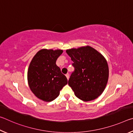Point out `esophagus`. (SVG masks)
Wrapping results in <instances>:
<instances>
[{"label":"esophagus","mask_w":133,"mask_h":133,"mask_svg":"<svg viewBox=\"0 0 133 133\" xmlns=\"http://www.w3.org/2000/svg\"><path fill=\"white\" fill-rule=\"evenodd\" d=\"M66 77H67V79L69 80V74H67V75H66Z\"/></svg>","instance_id":"esophagus-1"}]
</instances>
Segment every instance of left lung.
I'll use <instances>...</instances> for the list:
<instances>
[{"label": "left lung", "mask_w": 133, "mask_h": 133, "mask_svg": "<svg viewBox=\"0 0 133 133\" xmlns=\"http://www.w3.org/2000/svg\"><path fill=\"white\" fill-rule=\"evenodd\" d=\"M66 53L75 67L68 84L75 96L84 102L97 98L109 79V66L104 56L89 46L68 49Z\"/></svg>", "instance_id": "1"}]
</instances>
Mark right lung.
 Returning a JSON list of instances; mask_svg holds the SVG:
<instances>
[{
  "label": "right lung",
  "instance_id": "add662e5",
  "mask_svg": "<svg viewBox=\"0 0 133 133\" xmlns=\"http://www.w3.org/2000/svg\"><path fill=\"white\" fill-rule=\"evenodd\" d=\"M62 50L42 49L31 60L28 71L29 87L38 98L51 102L67 84L66 76L56 64Z\"/></svg>",
  "mask_w": 133,
  "mask_h": 133
}]
</instances>
